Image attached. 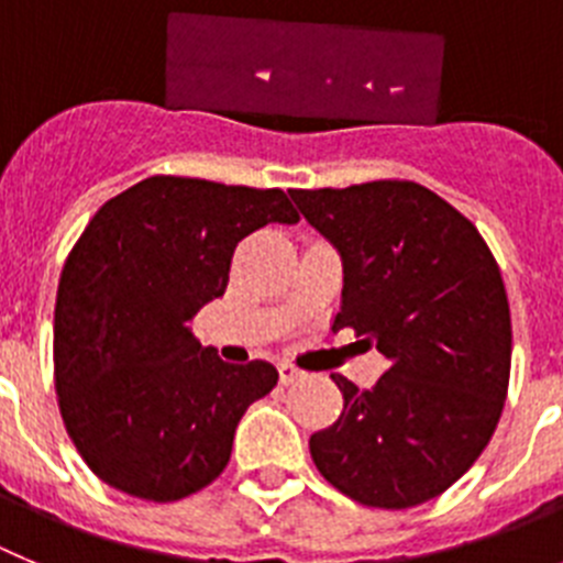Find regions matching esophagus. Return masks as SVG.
Wrapping results in <instances>:
<instances>
[{
    "mask_svg": "<svg viewBox=\"0 0 563 563\" xmlns=\"http://www.w3.org/2000/svg\"><path fill=\"white\" fill-rule=\"evenodd\" d=\"M277 369H280V382L283 384H294L297 378H302V369L297 367V364H291V362H280V364H277Z\"/></svg>",
    "mask_w": 563,
    "mask_h": 563,
    "instance_id": "34e87169",
    "label": "esophagus"
}]
</instances>
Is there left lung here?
Masks as SVG:
<instances>
[{"label":"left lung","instance_id":"obj_1","mask_svg":"<svg viewBox=\"0 0 563 563\" xmlns=\"http://www.w3.org/2000/svg\"><path fill=\"white\" fill-rule=\"evenodd\" d=\"M342 257L333 328L389 362L373 389L331 373L344 409L308 440L319 474L367 508L404 510L452 488L483 454L510 378V308L477 227L415 181L291 190Z\"/></svg>","mask_w":563,"mask_h":563}]
</instances>
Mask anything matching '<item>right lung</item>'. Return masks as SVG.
Instances as JSON below:
<instances>
[{
  "label": "right lung",
  "instance_id": "1",
  "mask_svg": "<svg viewBox=\"0 0 563 563\" xmlns=\"http://www.w3.org/2000/svg\"><path fill=\"white\" fill-rule=\"evenodd\" d=\"M300 216L277 187L148 176L106 201L55 297V393L86 465L111 488L176 503L227 468L269 362H221L190 319L230 283L238 241Z\"/></svg>",
  "mask_w": 563,
  "mask_h": 563
}]
</instances>
